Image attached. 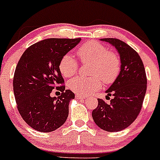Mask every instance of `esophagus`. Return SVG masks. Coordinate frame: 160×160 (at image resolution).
<instances>
[{
	"instance_id": "1",
	"label": "esophagus",
	"mask_w": 160,
	"mask_h": 160,
	"mask_svg": "<svg viewBox=\"0 0 160 160\" xmlns=\"http://www.w3.org/2000/svg\"><path fill=\"white\" fill-rule=\"evenodd\" d=\"M75 97L77 98H85V96L82 95V94H76Z\"/></svg>"
}]
</instances>
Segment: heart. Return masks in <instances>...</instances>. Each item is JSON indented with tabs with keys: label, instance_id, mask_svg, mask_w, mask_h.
<instances>
[{
	"label": "heart",
	"instance_id": "1",
	"mask_svg": "<svg viewBox=\"0 0 160 160\" xmlns=\"http://www.w3.org/2000/svg\"><path fill=\"white\" fill-rule=\"evenodd\" d=\"M78 57L82 63H92L89 78L75 77L70 80L68 87L77 94H90L99 90L102 82L111 84L118 78L121 70V60L117 53L97 41H90L77 49ZM59 70L65 78L74 75L78 63L73 56L65 54L59 62Z\"/></svg>",
	"mask_w": 160,
	"mask_h": 160
}]
</instances>
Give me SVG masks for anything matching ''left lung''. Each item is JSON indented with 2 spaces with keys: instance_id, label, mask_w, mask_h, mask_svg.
Instances as JSON below:
<instances>
[{
  "instance_id": "1",
  "label": "left lung",
  "mask_w": 160,
  "mask_h": 160,
  "mask_svg": "<svg viewBox=\"0 0 160 160\" xmlns=\"http://www.w3.org/2000/svg\"><path fill=\"white\" fill-rule=\"evenodd\" d=\"M102 41L116 48L121 71L107 90L108 96H114L111 103L98 98L92 117L101 129L115 132L129 127L140 112L147 90V75L142 59L133 48L117 38H102Z\"/></svg>"
}]
</instances>
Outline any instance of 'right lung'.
<instances>
[{
	"mask_svg": "<svg viewBox=\"0 0 160 160\" xmlns=\"http://www.w3.org/2000/svg\"><path fill=\"white\" fill-rule=\"evenodd\" d=\"M81 38H49L29 46L22 55L14 72L12 85L21 116L32 129L50 132L65 123L69 102L74 94L65 90L59 70L61 58L80 42ZM53 88L62 92L51 97Z\"/></svg>",
	"mask_w": 160,
	"mask_h": 160,
	"instance_id": "1",
	"label": "right lung"
}]
</instances>
